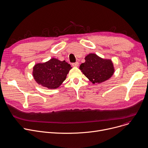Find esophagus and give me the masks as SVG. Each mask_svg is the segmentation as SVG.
Returning a JSON list of instances; mask_svg holds the SVG:
<instances>
[{"mask_svg":"<svg viewBox=\"0 0 148 148\" xmlns=\"http://www.w3.org/2000/svg\"><path fill=\"white\" fill-rule=\"evenodd\" d=\"M72 66H74V67H77L79 66V62H75V63H73L72 64Z\"/></svg>","mask_w":148,"mask_h":148,"instance_id":"1","label":"esophagus"}]
</instances>
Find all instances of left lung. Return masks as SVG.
Returning a JSON list of instances; mask_svg holds the SVG:
<instances>
[{"instance_id":"left-lung-1","label":"left lung","mask_w":148,"mask_h":148,"mask_svg":"<svg viewBox=\"0 0 148 148\" xmlns=\"http://www.w3.org/2000/svg\"><path fill=\"white\" fill-rule=\"evenodd\" d=\"M85 62L80 65L82 72L93 84L101 83L109 79L114 73V68L111 60L103 59L95 53H89Z\"/></svg>"}]
</instances>
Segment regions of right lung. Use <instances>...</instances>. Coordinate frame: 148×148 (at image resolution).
I'll use <instances>...</instances> for the list:
<instances>
[{"label":"right lung","mask_w":148,"mask_h":148,"mask_svg":"<svg viewBox=\"0 0 148 148\" xmlns=\"http://www.w3.org/2000/svg\"><path fill=\"white\" fill-rule=\"evenodd\" d=\"M72 68L65 61L51 58L44 63L36 64L33 67V76L38 84L55 89L61 85Z\"/></svg>","instance_id":"1"}]
</instances>
